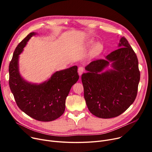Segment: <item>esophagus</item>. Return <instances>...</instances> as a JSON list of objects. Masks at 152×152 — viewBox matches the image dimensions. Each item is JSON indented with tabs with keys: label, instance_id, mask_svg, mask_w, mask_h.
<instances>
[{
	"label": "esophagus",
	"instance_id": "1",
	"mask_svg": "<svg viewBox=\"0 0 152 152\" xmlns=\"http://www.w3.org/2000/svg\"><path fill=\"white\" fill-rule=\"evenodd\" d=\"M84 71V69L83 67H82V66L79 67V68H78V73H79V76H81L83 74V73Z\"/></svg>",
	"mask_w": 152,
	"mask_h": 152
}]
</instances>
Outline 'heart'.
<instances>
[{
    "mask_svg": "<svg viewBox=\"0 0 152 152\" xmlns=\"http://www.w3.org/2000/svg\"><path fill=\"white\" fill-rule=\"evenodd\" d=\"M93 44V41L92 40H91V41L89 42V44ZM101 49V45L99 44H97L95 45L94 48V50H93V52L94 53H97Z\"/></svg>",
    "mask_w": 152,
    "mask_h": 152,
    "instance_id": "obj_1",
    "label": "heart"
}]
</instances>
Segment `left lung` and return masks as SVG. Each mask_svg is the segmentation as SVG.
I'll list each match as a JSON object with an SVG mask.
<instances>
[{
    "label": "left lung",
    "instance_id": "1",
    "mask_svg": "<svg viewBox=\"0 0 152 152\" xmlns=\"http://www.w3.org/2000/svg\"><path fill=\"white\" fill-rule=\"evenodd\" d=\"M118 49L105 59L91 62L81 80L84 96L90 112L100 118H111L122 114L134 102L140 81L137 55L123 37ZM112 62L113 69L101 71Z\"/></svg>",
    "mask_w": 152,
    "mask_h": 152
}]
</instances>
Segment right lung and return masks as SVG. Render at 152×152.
<instances>
[{
  "label": "right lung",
  "mask_w": 152,
  "mask_h": 152,
  "mask_svg": "<svg viewBox=\"0 0 152 152\" xmlns=\"http://www.w3.org/2000/svg\"><path fill=\"white\" fill-rule=\"evenodd\" d=\"M36 34L29 33L15 49L9 65V86L16 103L24 113L39 121H51L65 111L66 99L72 86L79 79L77 66L56 71L39 84L24 80L19 73V55Z\"/></svg>",
  "instance_id": "add662e5"
}]
</instances>
